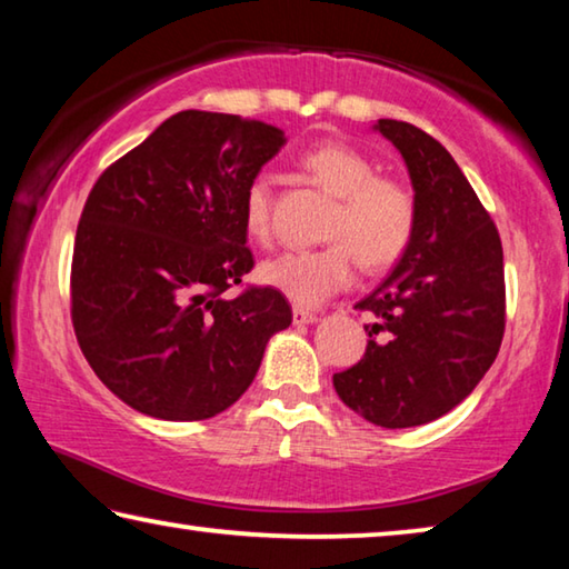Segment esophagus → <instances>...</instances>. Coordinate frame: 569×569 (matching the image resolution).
<instances>
[{
  "label": "esophagus",
  "instance_id": "obj_1",
  "mask_svg": "<svg viewBox=\"0 0 569 569\" xmlns=\"http://www.w3.org/2000/svg\"><path fill=\"white\" fill-rule=\"evenodd\" d=\"M319 321V316L313 311H306V308H293V323L303 326V323H316Z\"/></svg>",
  "mask_w": 569,
  "mask_h": 569
}]
</instances>
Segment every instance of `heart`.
<instances>
[{"mask_svg": "<svg viewBox=\"0 0 569 569\" xmlns=\"http://www.w3.org/2000/svg\"><path fill=\"white\" fill-rule=\"evenodd\" d=\"M308 178L336 198L321 248L283 250L258 268L261 281L303 308L349 288L353 263L383 271L407 253L417 230V198L407 182L377 176V162L349 142L326 140L301 156ZM243 226L253 238L271 228V182L256 176L243 190Z\"/></svg>", "mask_w": 569, "mask_h": 569, "instance_id": "b5f03b06", "label": "heart"}]
</instances>
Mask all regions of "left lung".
<instances>
[{"label": "left lung", "mask_w": 569, "mask_h": 569, "mask_svg": "<svg viewBox=\"0 0 569 569\" xmlns=\"http://www.w3.org/2000/svg\"><path fill=\"white\" fill-rule=\"evenodd\" d=\"M407 162L417 230L399 263L356 308L373 316L363 359L333 373L346 407L383 429L421 427L475 391L505 336V261L492 218L439 140L379 120Z\"/></svg>", "instance_id": "left-lung-1"}]
</instances>
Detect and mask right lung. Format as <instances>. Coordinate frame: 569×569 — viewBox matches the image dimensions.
I'll return each mask as SVG.
<instances>
[{"mask_svg": "<svg viewBox=\"0 0 569 569\" xmlns=\"http://www.w3.org/2000/svg\"><path fill=\"white\" fill-rule=\"evenodd\" d=\"M286 146L240 114L182 110L102 172L72 256V326L114 397L166 421H200L243 397L291 306L240 283L243 190Z\"/></svg>", "mask_w": 569, "mask_h": 569, "instance_id": "1", "label": "right lung"}]
</instances>
